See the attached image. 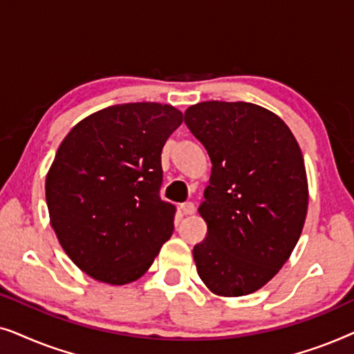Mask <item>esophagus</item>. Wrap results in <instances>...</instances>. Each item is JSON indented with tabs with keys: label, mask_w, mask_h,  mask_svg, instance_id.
<instances>
[{
	"label": "esophagus",
	"mask_w": 354,
	"mask_h": 354,
	"mask_svg": "<svg viewBox=\"0 0 354 354\" xmlns=\"http://www.w3.org/2000/svg\"><path fill=\"white\" fill-rule=\"evenodd\" d=\"M180 211H182V214L192 216L193 212H195V205H193V203H183V205L180 206Z\"/></svg>",
	"instance_id": "esophagus-1"
}]
</instances>
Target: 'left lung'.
Instances as JSON below:
<instances>
[{
    "mask_svg": "<svg viewBox=\"0 0 354 354\" xmlns=\"http://www.w3.org/2000/svg\"><path fill=\"white\" fill-rule=\"evenodd\" d=\"M185 124L212 162L198 212L206 239L193 248L196 270L217 297L264 287L287 263L308 214L303 153L288 125L263 106L203 101Z\"/></svg>",
    "mask_w": 354,
    "mask_h": 354,
    "instance_id": "obj_1",
    "label": "left lung"
}]
</instances>
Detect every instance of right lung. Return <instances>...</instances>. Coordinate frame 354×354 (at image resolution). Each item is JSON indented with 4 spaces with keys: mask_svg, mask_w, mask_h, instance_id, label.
<instances>
[{
    "mask_svg": "<svg viewBox=\"0 0 354 354\" xmlns=\"http://www.w3.org/2000/svg\"><path fill=\"white\" fill-rule=\"evenodd\" d=\"M183 122L171 104H114L71 129L46 174L50 224L82 272L127 285L151 268L174 232L161 201V153Z\"/></svg>",
    "mask_w": 354,
    "mask_h": 354,
    "instance_id": "right-lung-1",
    "label": "right lung"
}]
</instances>
